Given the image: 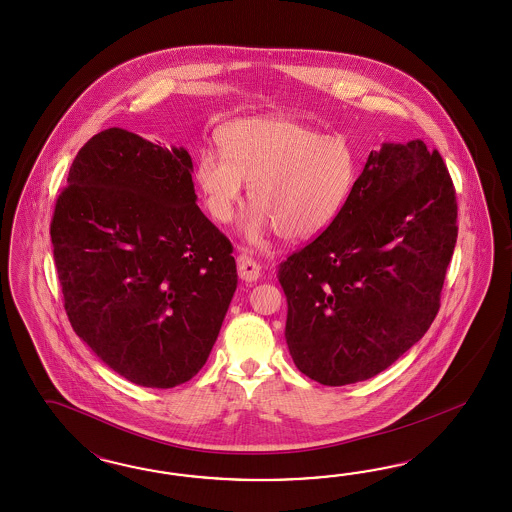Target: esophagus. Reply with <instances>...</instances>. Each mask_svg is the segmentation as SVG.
Listing matches in <instances>:
<instances>
[{
  "label": "esophagus",
  "mask_w": 512,
  "mask_h": 512,
  "mask_svg": "<svg viewBox=\"0 0 512 512\" xmlns=\"http://www.w3.org/2000/svg\"><path fill=\"white\" fill-rule=\"evenodd\" d=\"M238 276H240L242 281H246V283L257 281V279L261 278V268L251 257L240 255L238 257Z\"/></svg>",
  "instance_id": "obj_1"
}]
</instances>
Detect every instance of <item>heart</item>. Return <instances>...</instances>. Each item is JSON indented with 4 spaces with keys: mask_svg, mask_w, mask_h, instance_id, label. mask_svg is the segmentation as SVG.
Returning <instances> with one entry per match:
<instances>
[{
    "mask_svg": "<svg viewBox=\"0 0 512 512\" xmlns=\"http://www.w3.org/2000/svg\"><path fill=\"white\" fill-rule=\"evenodd\" d=\"M221 154L204 150L195 182L214 219L231 221L244 182L253 206L244 234L259 242L276 231L289 242L311 240L334 223L357 180L353 146L285 116H253L217 133Z\"/></svg>",
    "mask_w": 512,
    "mask_h": 512,
    "instance_id": "obj_1",
    "label": "heart"
}]
</instances>
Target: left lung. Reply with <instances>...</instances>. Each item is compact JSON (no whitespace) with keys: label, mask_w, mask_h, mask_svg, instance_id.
<instances>
[{"label":"left lung","mask_w":512,"mask_h":512,"mask_svg":"<svg viewBox=\"0 0 512 512\" xmlns=\"http://www.w3.org/2000/svg\"><path fill=\"white\" fill-rule=\"evenodd\" d=\"M456 191L422 140L370 152L340 216L279 264L285 340L326 387L387 370L426 334L458 236Z\"/></svg>","instance_id":"8db88e82"}]
</instances>
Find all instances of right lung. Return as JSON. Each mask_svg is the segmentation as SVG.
<instances>
[{
	"mask_svg": "<svg viewBox=\"0 0 512 512\" xmlns=\"http://www.w3.org/2000/svg\"><path fill=\"white\" fill-rule=\"evenodd\" d=\"M186 148L110 127L78 152L50 223L78 338L127 381L172 388L214 347L238 274L197 206Z\"/></svg>",
	"mask_w": 512,
	"mask_h": 512,
	"instance_id": "obj_1",
	"label": "right lung"
}]
</instances>
